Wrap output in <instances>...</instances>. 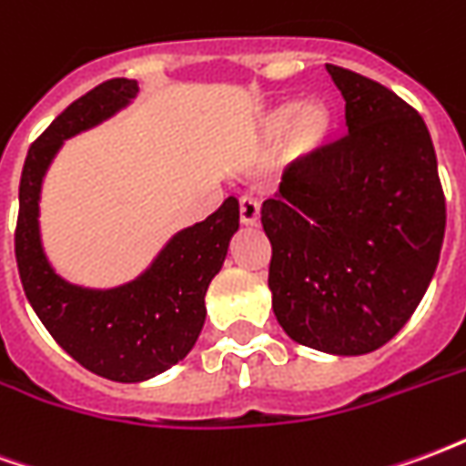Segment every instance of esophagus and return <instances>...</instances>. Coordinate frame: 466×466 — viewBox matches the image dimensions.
<instances>
[{
  "label": "esophagus",
  "mask_w": 466,
  "mask_h": 466,
  "mask_svg": "<svg viewBox=\"0 0 466 466\" xmlns=\"http://www.w3.org/2000/svg\"><path fill=\"white\" fill-rule=\"evenodd\" d=\"M239 219H242V224H249V227L259 224V204L254 202L252 197L239 199Z\"/></svg>",
  "instance_id": "obj_1"
}]
</instances>
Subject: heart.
Segmentation results:
<instances>
[{
	"instance_id": "heart-1",
	"label": "heart",
	"mask_w": 466,
	"mask_h": 466,
	"mask_svg": "<svg viewBox=\"0 0 466 466\" xmlns=\"http://www.w3.org/2000/svg\"><path fill=\"white\" fill-rule=\"evenodd\" d=\"M295 122L292 123L291 119ZM292 124V132H289V147H292L294 154H309L314 149H319L329 134H332L334 116L332 109L314 99V102H307V105L297 112V105H282L277 106L274 112H269L267 116V134L272 137H279V134L287 132V127Z\"/></svg>"
}]
</instances>
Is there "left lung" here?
<instances>
[{"label": "left lung", "instance_id": "left-lung-1", "mask_svg": "<svg viewBox=\"0 0 466 466\" xmlns=\"http://www.w3.org/2000/svg\"><path fill=\"white\" fill-rule=\"evenodd\" d=\"M347 134L302 154L262 204L277 322L294 342L367 354L407 324L440 262L447 204L427 124L374 79L327 65Z\"/></svg>", "mask_w": 466, "mask_h": 466}]
</instances>
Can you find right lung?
<instances>
[{
  "label": "right lung",
  "mask_w": 466,
  "mask_h": 466,
  "mask_svg": "<svg viewBox=\"0 0 466 466\" xmlns=\"http://www.w3.org/2000/svg\"><path fill=\"white\" fill-rule=\"evenodd\" d=\"M134 95V79L102 82L36 137L22 169L15 229L16 267L36 317L72 360L112 381L149 380L189 354L207 317V287L239 227V204L227 197L204 222L177 234L149 272L112 292L79 289L52 272L36 224L46 167L66 137L115 115Z\"/></svg>",
  "instance_id": "obj_1"
}]
</instances>
